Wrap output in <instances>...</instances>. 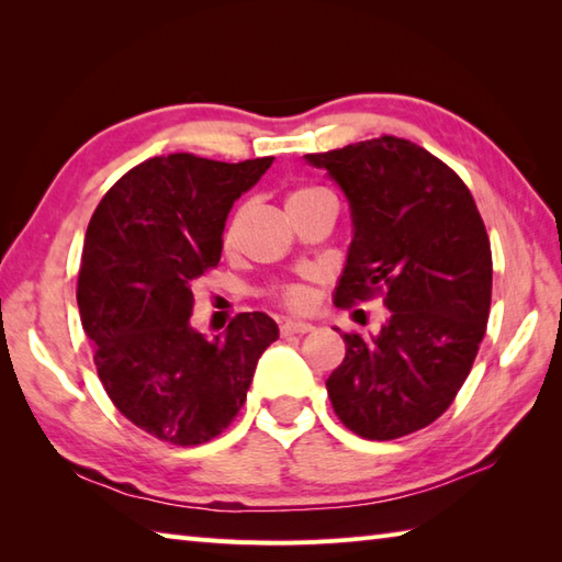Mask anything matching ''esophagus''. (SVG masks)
Masks as SVG:
<instances>
[{"mask_svg":"<svg viewBox=\"0 0 562 562\" xmlns=\"http://www.w3.org/2000/svg\"><path fill=\"white\" fill-rule=\"evenodd\" d=\"M314 326L312 324H302V321H284L280 326L282 336H304V333H312Z\"/></svg>","mask_w":562,"mask_h":562,"instance_id":"esophagus-1","label":"esophagus"}]
</instances>
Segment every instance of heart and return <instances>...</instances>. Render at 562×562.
<instances>
[{
    "label": "heart",
    "mask_w": 562,
    "mask_h": 562,
    "mask_svg": "<svg viewBox=\"0 0 562 562\" xmlns=\"http://www.w3.org/2000/svg\"><path fill=\"white\" fill-rule=\"evenodd\" d=\"M318 193H326L324 188H314V186H306V188H296L288 195V207L294 205V202L306 200L312 195ZM226 238H229V232H226ZM268 296L272 302H278L280 306L290 308V312H308L314 302V294L308 290L306 282H284V284H274V288L268 290Z\"/></svg>",
    "instance_id": "b5f03b06"
}]
</instances>
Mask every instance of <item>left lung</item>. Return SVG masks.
Here are the masks:
<instances>
[{
  "label": "left lung",
  "mask_w": 562,
  "mask_h": 562,
  "mask_svg": "<svg viewBox=\"0 0 562 562\" xmlns=\"http://www.w3.org/2000/svg\"><path fill=\"white\" fill-rule=\"evenodd\" d=\"M306 161L352 212L336 306L381 296L391 312L376 336L342 333L333 411L364 439L417 432L457 398L485 336L493 254L481 212L457 171L411 139L381 135Z\"/></svg>",
  "instance_id": "obj_1"
}]
</instances>
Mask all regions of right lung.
<instances>
[{
	"mask_svg": "<svg viewBox=\"0 0 562 562\" xmlns=\"http://www.w3.org/2000/svg\"><path fill=\"white\" fill-rule=\"evenodd\" d=\"M270 164L151 157L115 181L89 222L77 302L99 379L130 423L176 447L232 425L258 357L280 336L262 312L238 314L217 340L188 324L190 288L222 258L226 214Z\"/></svg>",
	"mask_w": 562,
	"mask_h": 562,
	"instance_id": "1",
	"label": "right lung"
}]
</instances>
